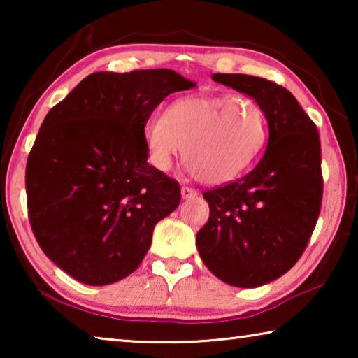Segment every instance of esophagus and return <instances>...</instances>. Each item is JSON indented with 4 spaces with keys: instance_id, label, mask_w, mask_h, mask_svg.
Masks as SVG:
<instances>
[{
    "instance_id": "1",
    "label": "esophagus",
    "mask_w": 358,
    "mask_h": 358,
    "mask_svg": "<svg viewBox=\"0 0 358 358\" xmlns=\"http://www.w3.org/2000/svg\"><path fill=\"white\" fill-rule=\"evenodd\" d=\"M197 194H199V191L194 189V187H189V186H183V187H181V197H183V199L196 197Z\"/></svg>"
}]
</instances>
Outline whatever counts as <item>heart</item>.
Masks as SVG:
<instances>
[{
    "label": "heart",
    "mask_w": 358,
    "mask_h": 358,
    "mask_svg": "<svg viewBox=\"0 0 358 358\" xmlns=\"http://www.w3.org/2000/svg\"><path fill=\"white\" fill-rule=\"evenodd\" d=\"M266 118L248 94L191 96L175 101L166 118L145 126L153 164L169 171L185 148V164L207 185H224L248 171L266 143Z\"/></svg>",
    "instance_id": "1"
}]
</instances>
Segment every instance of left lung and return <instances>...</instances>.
<instances>
[{"mask_svg":"<svg viewBox=\"0 0 358 358\" xmlns=\"http://www.w3.org/2000/svg\"><path fill=\"white\" fill-rule=\"evenodd\" d=\"M213 80L259 102L268 143L250 173L203 192L210 217L196 243L221 281L259 287L292 268L316 227L324 192L319 132L281 85L246 74H213Z\"/></svg>","mask_w":358,"mask_h":358,"instance_id":"obj_1","label":"left lung"}]
</instances>
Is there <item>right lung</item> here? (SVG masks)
Instances as JSON below:
<instances>
[{
	"mask_svg": "<svg viewBox=\"0 0 358 358\" xmlns=\"http://www.w3.org/2000/svg\"><path fill=\"white\" fill-rule=\"evenodd\" d=\"M196 87L172 69L94 72L50 108L28 155V217L45 256L88 286L117 282L181 201L150 166L145 126L169 94Z\"/></svg>",
	"mask_w": 358,
	"mask_h": 358,
	"instance_id": "add662e5",
	"label": "right lung"
}]
</instances>
